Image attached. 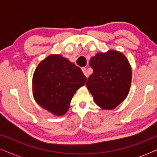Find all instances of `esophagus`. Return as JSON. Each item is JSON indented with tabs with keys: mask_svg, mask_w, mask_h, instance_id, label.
Here are the masks:
<instances>
[{
	"mask_svg": "<svg viewBox=\"0 0 157 157\" xmlns=\"http://www.w3.org/2000/svg\"><path fill=\"white\" fill-rule=\"evenodd\" d=\"M82 71H83V74H84L85 76H86L87 78H88V74H87L86 68H82Z\"/></svg>",
	"mask_w": 157,
	"mask_h": 157,
	"instance_id": "34e87169",
	"label": "esophagus"
}]
</instances>
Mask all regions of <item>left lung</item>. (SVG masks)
I'll return each mask as SVG.
<instances>
[{
  "instance_id": "left-lung-1",
  "label": "left lung",
  "mask_w": 157,
  "mask_h": 157,
  "mask_svg": "<svg viewBox=\"0 0 157 157\" xmlns=\"http://www.w3.org/2000/svg\"><path fill=\"white\" fill-rule=\"evenodd\" d=\"M90 66L93 74L86 87L94 100L103 109L111 110L126 98L132 82V68L123 53L110 50L91 57Z\"/></svg>"
}]
</instances>
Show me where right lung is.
Returning a JSON list of instances; mask_svg holds the SVG:
<instances>
[{"label": "right lung", "mask_w": 157, "mask_h": 157, "mask_svg": "<svg viewBox=\"0 0 157 157\" xmlns=\"http://www.w3.org/2000/svg\"><path fill=\"white\" fill-rule=\"evenodd\" d=\"M86 77L74 63L61 55H50L40 62L33 76V95L40 106L56 116L67 112L73 96Z\"/></svg>", "instance_id": "1"}]
</instances>
